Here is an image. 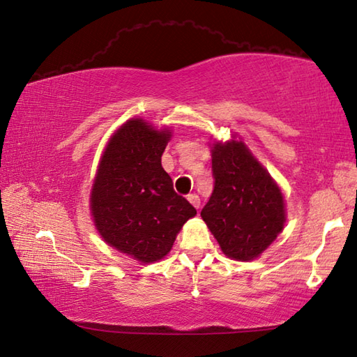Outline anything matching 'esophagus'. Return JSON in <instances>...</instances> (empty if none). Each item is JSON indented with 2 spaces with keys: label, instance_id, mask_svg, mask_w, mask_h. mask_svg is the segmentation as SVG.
<instances>
[{
  "label": "esophagus",
  "instance_id": "34e87169",
  "mask_svg": "<svg viewBox=\"0 0 357 357\" xmlns=\"http://www.w3.org/2000/svg\"><path fill=\"white\" fill-rule=\"evenodd\" d=\"M188 200H190V204L196 208V210H199L200 208V197L197 196V194H190V196H188Z\"/></svg>",
  "mask_w": 357,
  "mask_h": 357
}]
</instances>
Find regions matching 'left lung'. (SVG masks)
<instances>
[{
  "instance_id": "1",
  "label": "left lung",
  "mask_w": 357,
  "mask_h": 357,
  "mask_svg": "<svg viewBox=\"0 0 357 357\" xmlns=\"http://www.w3.org/2000/svg\"><path fill=\"white\" fill-rule=\"evenodd\" d=\"M211 157L214 190L200 216L228 258L252 261L283 231V194L242 141L214 143Z\"/></svg>"
}]
</instances>
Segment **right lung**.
I'll use <instances>...</instances> for the list:
<instances>
[{
	"label": "right lung",
	"mask_w": 357,
	"mask_h": 357,
	"mask_svg": "<svg viewBox=\"0 0 357 357\" xmlns=\"http://www.w3.org/2000/svg\"><path fill=\"white\" fill-rule=\"evenodd\" d=\"M169 138L167 129L129 119L107 144L91 188V214L100 236L144 264L165 258L185 222L197 214L174 191L161 166Z\"/></svg>",
	"instance_id": "right-lung-1"
}]
</instances>
